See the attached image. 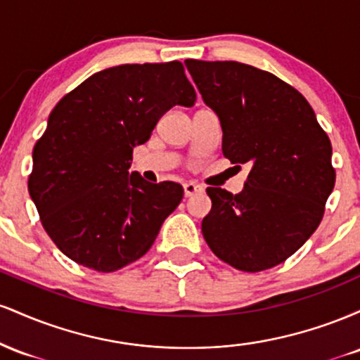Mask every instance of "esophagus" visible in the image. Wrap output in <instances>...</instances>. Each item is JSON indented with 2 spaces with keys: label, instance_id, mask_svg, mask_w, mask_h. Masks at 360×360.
Segmentation results:
<instances>
[{
  "label": "esophagus",
  "instance_id": "esophagus-1",
  "mask_svg": "<svg viewBox=\"0 0 360 360\" xmlns=\"http://www.w3.org/2000/svg\"><path fill=\"white\" fill-rule=\"evenodd\" d=\"M203 191V186L196 184V183H186L184 184V196L189 198V196H194V194L201 193Z\"/></svg>",
  "mask_w": 360,
  "mask_h": 360
}]
</instances>
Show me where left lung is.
I'll list each match as a JSON object with an SVG mask.
<instances>
[{
    "label": "left lung",
    "mask_w": 360,
    "mask_h": 360,
    "mask_svg": "<svg viewBox=\"0 0 360 360\" xmlns=\"http://www.w3.org/2000/svg\"><path fill=\"white\" fill-rule=\"evenodd\" d=\"M203 101L220 118L221 150L250 164L245 188H208L201 232L238 271L271 269L311 237L335 186L332 143L303 94L274 74L235 60H186Z\"/></svg>",
    "instance_id": "8db88e82"
}]
</instances>
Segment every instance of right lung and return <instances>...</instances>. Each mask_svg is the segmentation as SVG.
Returning a JSON list of instances; mask_svg holds the SVG:
<instances>
[{
	"mask_svg": "<svg viewBox=\"0 0 360 360\" xmlns=\"http://www.w3.org/2000/svg\"><path fill=\"white\" fill-rule=\"evenodd\" d=\"M196 93L181 62L105 69L65 94L34 147L28 193L45 232L74 262L115 272L142 257L183 200V186L128 172L135 146Z\"/></svg>",
	"mask_w": 360,
	"mask_h": 360,
	"instance_id": "add662e5",
	"label": "right lung"
}]
</instances>
